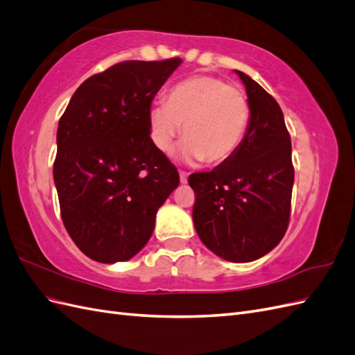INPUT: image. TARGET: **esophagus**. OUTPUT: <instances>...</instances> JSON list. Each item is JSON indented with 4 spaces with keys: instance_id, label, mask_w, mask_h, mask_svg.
Returning a JSON list of instances; mask_svg holds the SVG:
<instances>
[{
    "instance_id": "obj_1",
    "label": "esophagus",
    "mask_w": 355,
    "mask_h": 355,
    "mask_svg": "<svg viewBox=\"0 0 355 355\" xmlns=\"http://www.w3.org/2000/svg\"><path fill=\"white\" fill-rule=\"evenodd\" d=\"M187 177H189L187 172L180 171V181H181V184H186V183H187Z\"/></svg>"
}]
</instances>
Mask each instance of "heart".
Segmentation results:
<instances>
[{"label": "heart", "instance_id": "1", "mask_svg": "<svg viewBox=\"0 0 355 355\" xmlns=\"http://www.w3.org/2000/svg\"><path fill=\"white\" fill-rule=\"evenodd\" d=\"M184 125L180 155L218 165L236 153L250 125V104L239 87L212 76H193L177 85L168 101L150 110V137L168 151Z\"/></svg>", "mask_w": 355, "mask_h": 355}]
</instances>
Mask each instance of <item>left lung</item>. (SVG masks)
<instances>
[{"label":"left lung","mask_w":355,"mask_h":355,"mask_svg":"<svg viewBox=\"0 0 355 355\" xmlns=\"http://www.w3.org/2000/svg\"><path fill=\"white\" fill-rule=\"evenodd\" d=\"M250 104L247 135L236 153L209 172L189 177L200 241L218 257L247 263L268 254L286 235L295 168L291 139L278 103L236 71Z\"/></svg>","instance_id":"obj_1"}]
</instances>
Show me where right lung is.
<instances>
[{
  "mask_svg": "<svg viewBox=\"0 0 355 355\" xmlns=\"http://www.w3.org/2000/svg\"><path fill=\"white\" fill-rule=\"evenodd\" d=\"M180 64L119 62L85 80L59 119L60 217L95 261H126L143 250L157 209L178 187L177 168L150 138V107Z\"/></svg>",
  "mask_w": 355,
  "mask_h": 355,
  "instance_id": "add662e5",
  "label": "right lung"
}]
</instances>
